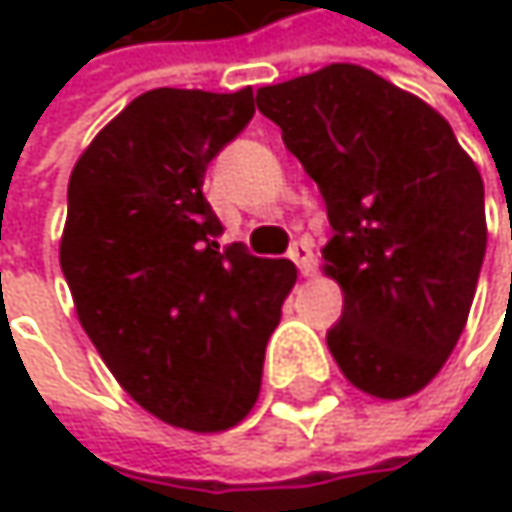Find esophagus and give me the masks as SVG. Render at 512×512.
Wrapping results in <instances>:
<instances>
[{
    "mask_svg": "<svg viewBox=\"0 0 512 512\" xmlns=\"http://www.w3.org/2000/svg\"><path fill=\"white\" fill-rule=\"evenodd\" d=\"M290 260L299 266V272L302 275H314V269H317V263H314V252H311V243L302 237V240H296L293 246H290Z\"/></svg>",
    "mask_w": 512,
    "mask_h": 512,
    "instance_id": "esophagus-1",
    "label": "esophagus"
}]
</instances>
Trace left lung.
Wrapping results in <instances>:
<instances>
[{
    "instance_id": "obj_1",
    "label": "left lung",
    "mask_w": 512,
    "mask_h": 512,
    "mask_svg": "<svg viewBox=\"0 0 512 512\" xmlns=\"http://www.w3.org/2000/svg\"><path fill=\"white\" fill-rule=\"evenodd\" d=\"M257 109L326 201L338 367L370 397L421 391L460 341L483 266L477 165L433 106L358 64L257 88Z\"/></svg>"
}]
</instances>
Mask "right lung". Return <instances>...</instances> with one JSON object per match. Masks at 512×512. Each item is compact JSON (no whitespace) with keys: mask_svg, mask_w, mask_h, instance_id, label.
<instances>
[{"mask_svg":"<svg viewBox=\"0 0 512 512\" xmlns=\"http://www.w3.org/2000/svg\"><path fill=\"white\" fill-rule=\"evenodd\" d=\"M252 115V88L145 91L94 136L67 186L58 257L85 335L139 406L192 433L249 415L296 284L290 260L222 249L201 189Z\"/></svg>","mask_w":512,"mask_h":512,"instance_id":"add662e5","label":"right lung"}]
</instances>
